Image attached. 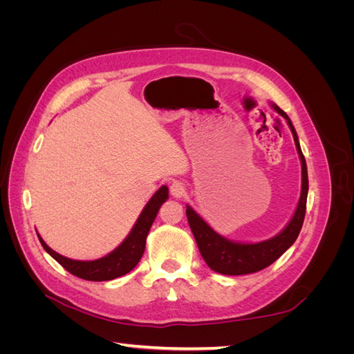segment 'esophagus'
I'll return each mask as SVG.
<instances>
[{
  "label": "esophagus",
  "instance_id": "esophagus-1",
  "mask_svg": "<svg viewBox=\"0 0 354 354\" xmlns=\"http://www.w3.org/2000/svg\"><path fill=\"white\" fill-rule=\"evenodd\" d=\"M169 192L174 198H181V196H185V194H186V187H185L183 183H181V181H173V183H171V186H169Z\"/></svg>",
  "mask_w": 354,
  "mask_h": 354
}]
</instances>
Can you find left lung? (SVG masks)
<instances>
[{
    "label": "left lung",
    "mask_w": 354,
    "mask_h": 354,
    "mask_svg": "<svg viewBox=\"0 0 354 354\" xmlns=\"http://www.w3.org/2000/svg\"><path fill=\"white\" fill-rule=\"evenodd\" d=\"M272 106L277 113L285 118L289 128H291L297 152L299 155V160H301V196H299L297 209L291 221L286 224V227L281 233H277L276 236L257 243H242L226 239L216 230L211 229V226H208V223L203 220L194 208L187 205V221L192 233H194V236L196 239L202 259L205 260L211 270L221 274L238 276L255 273L266 269V267H269L272 263L279 259L289 246L295 242L299 230L303 227L308 192L306 159L301 152V147H299L297 131L291 120H289V116L279 108V106Z\"/></svg>",
    "instance_id": "1"
}]
</instances>
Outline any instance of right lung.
<instances>
[{"label": "right lung", "instance_id": "add662e5", "mask_svg": "<svg viewBox=\"0 0 354 354\" xmlns=\"http://www.w3.org/2000/svg\"><path fill=\"white\" fill-rule=\"evenodd\" d=\"M167 199H168V187L167 186L159 187L156 194L151 198V201L146 203V207L143 208L140 216H138L134 227L131 229L130 233H128V236L124 239V242L112 252L102 257L99 260H93V261L71 260L68 257H63L56 251H53L50 246L42 241L39 234H38V239L42 245V248H44L53 259H55L60 266L65 267V269L73 276L81 277V279H85V281H94V282L112 281V279H116V277L127 274L128 272H131L137 266V263L140 261L142 255L145 252L147 233L152 227L160 205H162Z\"/></svg>", "mask_w": 354, "mask_h": 354}]
</instances>
